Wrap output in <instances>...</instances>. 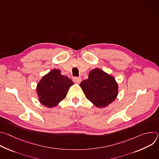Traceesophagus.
<instances>
[{
  "instance_id": "34e87169",
  "label": "esophagus",
  "mask_w": 159,
  "mask_h": 159,
  "mask_svg": "<svg viewBox=\"0 0 159 159\" xmlns=\"http://www.w3.org/2000/svg\"><path fill=\"white\" fill-rule=\"evenodd\" d=\"M73 80H74V82L79 84L82 81V78L81 77H75L73 78Z\"/></svg>"
}]
</instances>
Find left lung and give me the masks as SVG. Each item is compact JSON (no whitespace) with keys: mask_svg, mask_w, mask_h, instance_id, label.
<instances>
[{"mask_svg":"<svg viewBox=\"0 0 159 159\" xmlns=\"http://www.w3.org/2000/svg\"><path fill=\"white\" fill-rule=\"evenodd\" d=\"M86 98L98 107H104L115 101L118 86L115 79L99 69L89 72V78L80 84Z\"/></svg>","mask_w":159,"mask_h":159,"instance_id":"1","label":"left lung"}]
</instances>
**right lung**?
Listing matches in <instances>:
<instances>
[{
	"mask_svg": "<svg viewBox=\"0 0 159 159\" xmlns=\"http://www.w3.org/2000/svg\"><path fill=\"white\" fill-rule=\"evenodd\" d=\"M73 84V81L61 75L60 70H51L42 77L37 85L39 102L48 107L56 106L66 98L68 90Z\"/></svg>",
	"mask_w": 159,
	"mask_h": 159,
	"instance_id": "right-lung-1",
	"label": "right lung"
}]
</instances>
